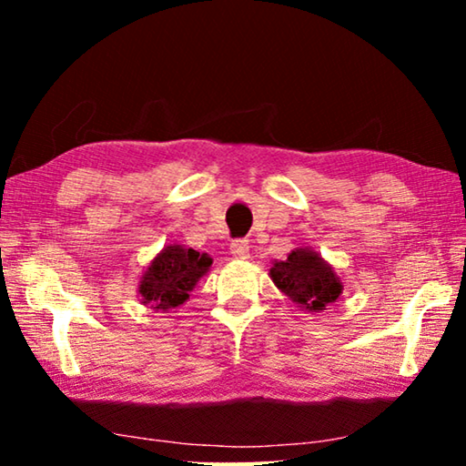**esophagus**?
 I'll list each match as a JSON object with an SVG mask.
<instances>
[{
	"label": "esophagus",
	"mask_w": 466,
	"mask_h": 466,
	"mask_svg": "<svg viewBox=\"0 0 466 466\" xmlns=\"http://www.w3.org/2000/svg\"><path fill=\"white\" fill-rule=\"evenodd\" d=\"M230 255L234 258H238V261H247L250 257V247H248V240H234L230 244Z\"/></svg>",
	"instance_id": "34e87169"
}]
</instances>
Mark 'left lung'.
I'll return each instance as SVG.
<instances>
[{
	"instance_id": "obj_1",
	"label": "left lung",
	"mask_w": 466,
	"mask_h": 466,
	"mask_svg": "<svg viewBox=\"0 0 466 466\" xmlns=\"http://www.w3.org/2000/svg\"><path fill=\"white\" fill-rule=\"evenodd\" d=\"M271 265L269 278L296 304V309L322 312L343 294V281L333 265L310 247H298L283 261L275 258Z\"/></svg>"
}]
</instances>
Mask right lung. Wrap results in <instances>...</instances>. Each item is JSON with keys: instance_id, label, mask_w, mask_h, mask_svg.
I'll return each instance as SVG.
<instances>
[{"instance_id": "obj_1", "label": "right lung", "mask_w": 466, "mask_h": 466, "mask_svg": "<svg viewBox=\"0 0 466 466\" xmlns=\"http://www.w3.org/2000/svg\"><path fill=\"white\" fill-rule=\"evenodd\" d=\"M214 263L208 252L193 250L183 244H167L141 273L139 302L154 312H170L183 306L201 278Z\"/></svg>"}]
</instances>
